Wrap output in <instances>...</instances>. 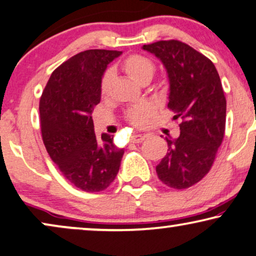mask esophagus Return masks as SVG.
Returning a JSON list of instances; mask_svg holds the SVG:
<instances>
[{"mask_svg": "<svg viewBox=\"0 0 256 256\" xmlns=\"http://www.w3.org/2000/svg\"><path fill=\"white\" fill-rule=\"evenodd\" d=\"M144 139H145V136H142V134H132L131 136V142H136V144L142 142Z\"/></svg>", "mask_w": 256, "mask_h": 256, "instance_id": "esophagus-1", "label": "esophagus"}]
</instances>
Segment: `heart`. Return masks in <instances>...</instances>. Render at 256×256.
<instances>
[{"label":"heart","mask_w":256,"mask_h":256,"mask_svg":"<svg viewBox=\"0 0 256 256\" xmlns=\"http://www.w3.org/2000/svg\"><path fill=\"white\" fill-rule=\"evenodd\" d=\"M120 70L128 75L138 82L140 84H146L152 80L156 73V64L150 58L139 54V53H133L128 56L120 62ZM111 84H112V73L110 70L104 72L100 78V94L103 98H106L110 94ZM154 109L150 104H140V106H133L128 109L125 114V118L130 124L133 126L142 128L145 125L150 117L153 116Z\"/></svg>","instance_id":"obj_1"}]
</instances>
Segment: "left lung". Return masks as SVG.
Instances as JSON below:
<instances>
[{
  "label": "left lung",
  "mask_w": 256,
  "mask_h": 256,
  "mask_svg": "<svg viewBox=\"0 0 256 256\" xmlns=\"http://www.w3.org/2000/svg\"><path fill=\"white\" fill-rule=\"evenodd\" d=\"M167 70L168 109L180 120V136L168 139V152L156 166L160 181L186 189L210 172L225 134L226 98L212 61L175 39L144 45Z\"/></svg>",
  "instance_id": "obj_1"
}]
</instances>
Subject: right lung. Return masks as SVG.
Segmentation results:
<instances>
[{"label":"right lung","mask_w":256,"mask_h":256,"mask_svg":"<svg viewBox=\"0 0 256 256\" xmlns=\"http://www.w3.org/2000/svg\"><path fill=\"white\" fill-rule=\"evenodd\" d=\"M120 54L109 50L78 53L53 70L39 102L50 158L72 184L87 192H100L114 182L124 154L114 136L96 138L92 118L106 64Z\"/></svg>","instance_id":"obj_1"}]
</instances>
